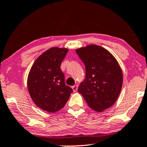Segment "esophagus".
<instances>
[{
	"instance_id": "34e87169",
	"label": "esophagus",
	"mask_w": 147,
	"mask_h": 147,
	"mask_svg": "<svg viewBox=\"0 0 147 147\" xmlns=\"http://www.w3.org/2000/svg\"><path fill=\"white\" fill-rule=\"evenodd\" d=\"M78 85H75V86H72V89H73V90H74V92H77V90H78Z\"/></svg>"
}]
</instances>
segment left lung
Returning <instances> with one entry per match:
<instances>
[{"instance_id":"8db88e82","label":"left lung","mask_w":147,"mask_h":147,"mask_svg":"<svg viewBox=\"0 0 147 147\" xmlns=\"http://www.w3.org/2000/svg\"><path fill=\"white\" fill-rule=\"evenodd\" d=\"M86 67L85 80L78 92L88 105L102 112L115 103L121 91L122 72L113 55L100 46L88 45L76 50Z\"/></svg>"}]
</instances>
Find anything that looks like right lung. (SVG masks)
<instances>
[{"label": "right lung", "mask_w": 147, "mask_h": 147, "mask_svg": "<svg viewBox=\"0 0 147 147\" xmlns=\"http://www.w3.org/2000/svg\"><path fill=\"white\" fill-rule=\"evenodd\" d=\"M68 51L53 47L42 53L30 70L27 86L30 96L37 106L49 112L61 110L73 90L65 83L60 66Z\"/></svg>", "instance_id": "obj_1"}]
</instances>
